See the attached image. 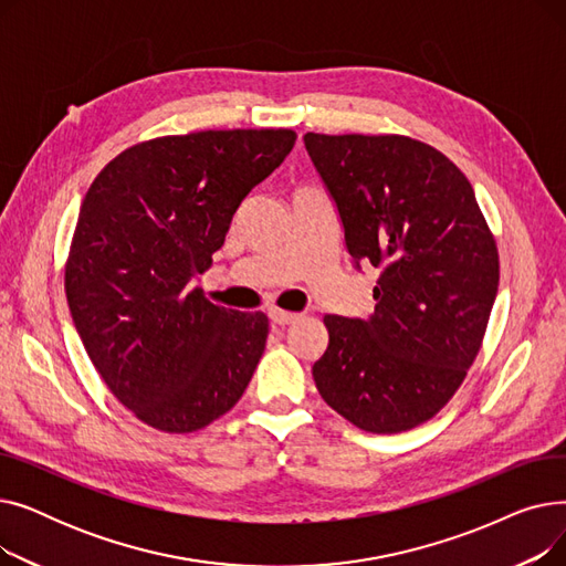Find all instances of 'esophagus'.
<instances>
[{"instance_id":"34e87169","label":"esophagus","mask_w":566,"mask_h":566,"mask_svg":"<svg viewBox=\"0 0 566 566\" xmlns=\"http://www.w3.org/2000/svg\"><path fill=\"white\" fill-rule=\"evenodd\" d=\"M268 316H271V321L277 323V325H291L295 318H298V314L284 312V310H271V312H268Z\"/></svg>"}]
</instances>
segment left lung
I'll list each match as a JSON object with an SVG mask.
<instances>
[{
  "label": "left lung",
  "instance_id": "left-lung-1",
  "mask_svg": "<svg viewBox=\"0 0 566 566\" xmlns=\"http://www.w3.org/2000/svg\"><path fill=\"white\" fill-rule=\"evenodd\" d=\"M353 261L380 268L369 318L328 314L312 376L342 418L401 433L448 403L478 358L497 293L495 238L465 174L406 135H305Z\"/></svg>",
  "mask_w": 566,
  "mask_h": 566
}]
</instances>
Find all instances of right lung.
Listing matches in <instances>:
<instances>
[{
    "mask_svg": "<svg viewBox=\"0 0 566 566\" xmlns=\"http://www.w3.org/2000/svg\"><path fill=\"white\" fill-rule=\"evenodd\" d=\"M293 144L289 128L165 135L126 148L86 190L66 301L86 355L139 422L192 433L243 397L268 316L213 305L190 280Z\"/></svg>",
    "mask_w": 566,
    "mask_h": 566,
    "instance_id": "1",
    "label": "right lung"
}]
</instances>
